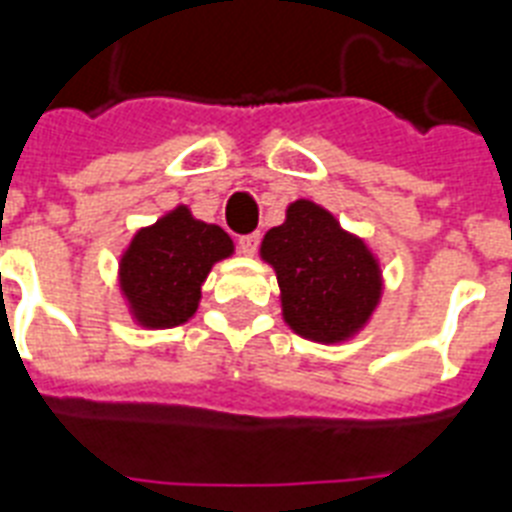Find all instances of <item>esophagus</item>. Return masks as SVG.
I'll list each match as a JSON object with an SVG mask.
<instances>
[{
  "mask_svg": "<svg viewBox=\"0 0 512 512\" xmlns=\"http://www.w3.org/2000/svg\"><path fill=\"white\" fill-rule=\"evenodd\" d=\"M257 244H260V234H247L239 239V249H242V255H247V257L255 255Z\"/></svg>",
  "mask_w": 512,
  "mask_h": 512,
  "instance_id": "1",
  "label": "esophagus"
}]
</instances>
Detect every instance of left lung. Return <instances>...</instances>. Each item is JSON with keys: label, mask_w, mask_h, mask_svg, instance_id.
<instances>
[{"label": "left lung", "mask_w": 512, "mask_h": 512, "mask_svg": "<svg viewBox=\"0 0 512 512\" xmlns=\"http://www.w3.org/2000/svg\"><path fill=\"white\" fill-rule=\"evenodd\" d=\"M260 260L276 273L281 318L307 342H350L384 297V270L371 244L313 199L286 207L284 223L263 236Z\"/></svg>", "instance_id": "1"}]
</instances>
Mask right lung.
<instances>
[{"label":"right lung","mask_w":512,"mask_h":512,"mask_svg":"<svg viewBox=\"0 0 512 512\" xmlns=\"http://www.w3.org/2000/svg\"><path fill=\"white\" fill-rule=\"evenodd\" d=\"M234 239L176 205L139 228L118 260V289L136 326L176 328L197 313L213 265L234 255Z\"/></svg>","instance_id":"1"}]
</instances>
